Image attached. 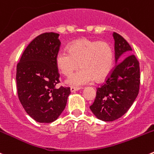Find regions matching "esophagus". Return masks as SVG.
I'll return each instance as SVG.
<instances>
[{"label":"esophagus","instance_id":"34e87169","mask_svg":"<svg viewBox=\"0 0 154 154\" xmlns=\"http://www.w3.org/2000/svg\"><path fill=\"white\" fill-rule=\"evenodd\" d=\"M80 88V87H70V92L71 93H75L76 91H79Z\"/></svg>","mask_w":154,"mask_h":154}]
</instances>
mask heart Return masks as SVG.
Returning <instances> with one entry per match:
<instances>
[{"label":"heart","mask_w":154,"mask_h":154,"mask_svg":"<svg viewBox=\"0 0 154 154\" xmlns=\"http://www.w3.org/2000/svg\"><path fill=\"white\" fill-rule=\"evenodd\" d=\"M113 60V48L109 43L82 38L71 43L68 51L62 50L58 52L56 65L63 75L70 77L80 63L82 69L67 80L69 85L78 87L94 80H104L111 71Z\"/></svg>","instance_id":"obj_1"}]
</instances>
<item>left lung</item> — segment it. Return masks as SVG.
<instances>
[{"mask_svg":"<svg viewBox=\"0 0 154 154\" xmlns=\"http://www.w3.org/2000/svg\"><path fill=\"white\" fill-rule=\"evenodd\" d=\"M113 37L117 64L104 84L97 89L96 98L90 106L97 118L106 122L117 120L127 113L137 97L140 81L139 62L131 54V47L120 34L114 32Z\"/></svg>","mask_w":154,"mask_h":154,"instance_id":"1","label":"left lung"}]
</instances>
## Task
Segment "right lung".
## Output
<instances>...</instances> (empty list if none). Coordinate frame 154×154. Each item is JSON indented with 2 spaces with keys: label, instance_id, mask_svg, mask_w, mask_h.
Returning <instances> with one entry per match:
<instances>
[{
  "label": "right lung",
  "instance_id": "add662e5",
  "mask_svg": "<svg viewBox=\"0 0 154 154\" xmlns=\"http://www.w3.org/2000/svg\"><path fill=\"white\" fill-rule=\"evenodd\" d=\"M59 34L44 33L35 37L23 51L17 65V89L23 107L39 123H51L64 110L70 87L60 83L56 57L60 41Z\"/></svg>",
  "mask_w": 154,
  "mask_h": 154
}]
</instances>
